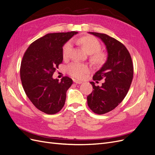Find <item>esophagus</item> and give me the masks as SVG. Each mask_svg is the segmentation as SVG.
I'll use <instances>...</instances> for the list:
<instances>
[{
	"instance_id": "1",
	"label": "esophagus",
	"mask_w": 155,
	"mask_h": 155,
	"mask_svg": "<svg viewBox=\"0 0 155 155\" xmlns=\"http://www.w3.org/2000/svg\"><path fill=\"white\" fill-rule=\"evenodd\" d=\"M73 81H74V82L75 83H76V84H81V83H82V82H81V81L77 80V79H73Z\"/></svg>"
}]
</instances>
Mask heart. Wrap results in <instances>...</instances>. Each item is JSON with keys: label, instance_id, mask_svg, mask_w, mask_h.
<instances>
[{"label": "heart", "instance_id": "b5f03b06", "mask_svg": "<svg viewBox=\"0 0 155 155\" xmlns=\"http://www.w3.org/2000/svg\"><path fill=\"white\" fill-rule=\"evenodd\" d=\"M80 43L88 54H92V59L96 63H102L105 61V55L100 51L101 49V44L96 37L87 35L81 37L79 39ZM72 47V41L70 40L67 41L63 46L62 49L63 57L64 59L69 58ZM89 67L87 64L74 62L68 65L67 67V73L75 78L83 79L86 74L88 73Z\"/></svg>", "mask_w": 155, "mask_h": 155}]
</instances>
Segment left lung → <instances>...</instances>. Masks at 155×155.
Segmentation results:
<instances>
[{
  "instance_id": "1",
  "label": "left lung",
  "mask_w": 155,
  "mask_h": 155,
  "mask_svg": "<svg viewBox=\"0 0 155 155\" xmlns=\"http://www.w3.org/2000/svg\"><path fill=\"white\" fill-rule=\"evenodd\" d=\"M105 43L108 57L105 63L93 76L94 81L105 79L101 87L91 82L94 90L87 96V104L92 112L104 114L118 106L127 94L133 78L131 56L125 46L105 34L89 32Z\"/></svg>"
}]
</instances>
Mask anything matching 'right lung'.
<instances>
[{"instance_id":"1","label":"right lung","mask_w":155,"mask_h":155,"mask_svg":"<svg viewBox=\"0 0 155 155\" xmlns=\"http://www.w3.org/2000/svg\"><path fill=\"white\" fill-rule=\"evenodd\" d=\"M76 34H46L33 42L23 55L20 68L22 87L34 105L46 114H54L63 109L66 92L73 83L67 76L59 81L52 76L62 63L63 45Z\"/></svg>"}]
</instances>
